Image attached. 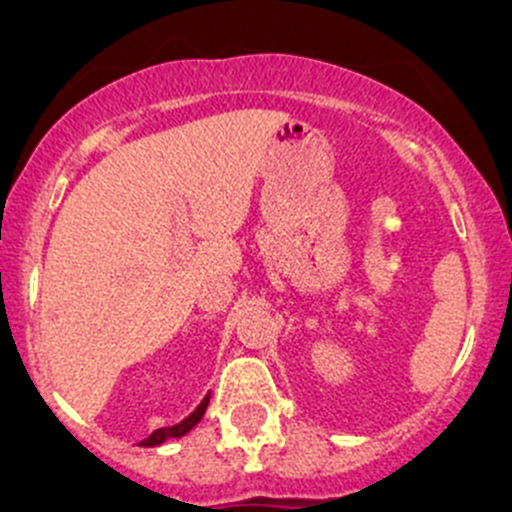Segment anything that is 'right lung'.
I'll return each instance as SVG.
<instances>
[{
    "instance_id": "add662e5",
    "label": "right lung",
    "mask_w": 512,
    "mask_h": 512,
    "mask_svg": "<svg viewBox=\"0 0 512 512\" xmlns=\"http://www.w3.org/2000/svg\"><path fill=\"white\" fill-rule=\"evenodd\" d=\"M208 401H210V396H205V399H203V404H200L198 409L193 411V414H190L188 418H185V421L175 423V426H168V428H158V431H153L151 436H148L146 441L141 443V446H158V443L168 441V438H180V436H185V433H188L190 428H193L195 423L200 421V418H203L205 409H208Z\"/></svg>"
}]
</instances>
